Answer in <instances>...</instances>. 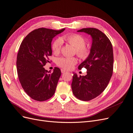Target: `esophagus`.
Here are the masks:
<instances>
[{
  "mask_svg": "<svg viewBox=\"0 0 133 133\" xmlns=\"http://www.w3.org/2000/svg\"><path fill=\"white\" fill-rule=\"evenodd\" d=\"M61 71L62 73H65V72H66V70H63V69H61Z\"/></svg>",
  "mask_w": 133,
  "mask_h": 133,
  "instance_id": "1",
  "label": "esophagus"
}]
</instances>
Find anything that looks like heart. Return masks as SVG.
Returning <instances> with one entry per match:
<instances>
[{
	"label": "heart",
	"instance_id": "heart-1",
	"mask_svg": "<svg viewBox=\"0 0 133 133\" xmlns=\"http://www.w3.org/2000/svg\"><path fill=\"white\" fill-rule=\"evenodd\" d=\"M62 40L66 41L76 49L77 55L82 58H86L89 55V49L85 46L84 38L78 34H70L63 38H58L54 42L52 49L55 54L60 52L62 45ZM77 63V59L75 57H60L58 58L57 64L58 66L65 70H71Z\"/></svg>",
	"mask_w": 133,
	"mask_h": 133
}]
</instances>
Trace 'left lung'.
Instances as JSON below:
<instances>
[{
    "mask_svg": "<svg viewBox=\"0 0 133 133\" xmlns=\"http://www.w3.org/2000/svg\"><path fill=\"white\" fill-rule=\"evenodd\" d=\"M90 35L92 44L89 56L78 66L87 70L86 76H73V94L82 101H89L104 91L110 81L114 68V53L109 39L101 31L94 28L78 30Z\"/></svg>",
    "mask_w": 133,
    "mask_h": 133,
    "instance_id": "left-lung-1",
    "label": "left lung"
}]
</instances>
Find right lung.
<instances>
[{"instance_id":"1","label":"right lung","mask_w":133,"mask_h":133,"mask_svg":"<svg viewBox=\"0 0 133 133\" xmlns=\"http://www.w3.org/2000/svg\"><path fill=\"white\" fill-rule=\"evenodd\" d=\"M65 29L38 28L29 33L21 44L16 61L17 75L23 90L33 100L45 101L55 94L61 70L55 67L50 73L43 67L52 55V39Z\"/></svg>"}]
</instances>
